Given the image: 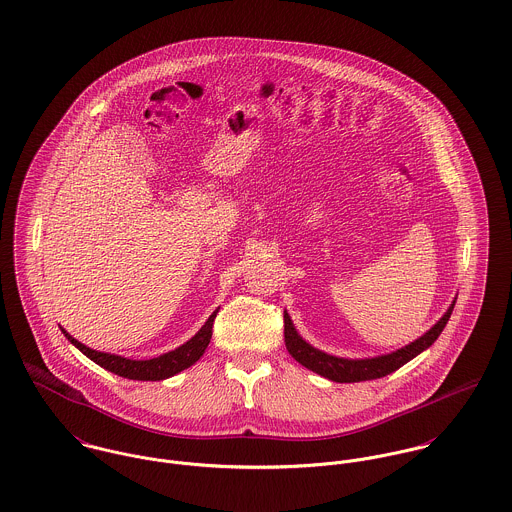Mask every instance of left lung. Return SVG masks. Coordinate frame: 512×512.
I'll return each instance as SVG.
<instances>
[{"mask_svg": "<svg viewBox=\"0 0 512 512\" xmlns=\"http://www.w3.org/2000/svg\"><path fill=\"white\" fill-rule=\"evenodd\" d=\"M455 300L452 306L448 308V312L422 336L404 347H400L393 353L387 355H379V357H371V359H343L336 355H328L316 347H312L310 343L302 340L298 336V332L294 330L290 316L284 312V343L288 353L306 369L336 381V383H359V381H371V379H381L393 371H397L398 367H402L404 363H408L410 359H414L418 353H422L424 349H428L434 341L438 340V336L442 334V330L446 328L452 310H454Z\"/></svg>", "mask_w": 512, "mask_h": 512, "instance_id": "obj_1", "label": "left lung"}]
</instances>
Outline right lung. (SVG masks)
I'll return each mask as SVG.
<instances>
[{"mask_svg": "<svg viewBox=\"0 0 512 512\" xmlns=\"http://www.w3.org/2000/svg\"><path fill=\"white\" fill-rule=\"evenodd\" d=\"M216 314L218 312H214L208 318V322L200 328V332L192 340L182 343L174 351L163 353V355H159L155 359H143V361L127 359V357L104 353V351H96V349H90L84 343L74 340L64 330H62V334L68 338L70 343H74L86 357H90L94 363H98L100 367L112 371V373L119 375V377L133 379V381H163V379H169L172 375L188 369L190 365H194L204 355L208 343L212 340V326H214Z\"/></svg>", "mask_w": 512, "mask_h": 512, "instance_id": "obj_1", "label": "right lung"}]
</instances>
